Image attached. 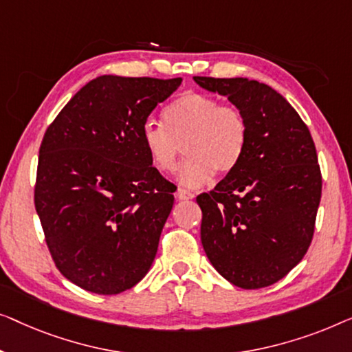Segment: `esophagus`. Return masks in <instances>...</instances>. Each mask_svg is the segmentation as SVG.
Instances as JSON below:
<instances>
[{"label": "esophagus", "mask_w": 352, "mask_h": 352, "mask_svg": "<svg viewBox=\"0 0 352 352\" xmlns=\"http://www.w3.org/2000/svg\"><path fill=\"white\" fill-rule=\"evenodd\" d=\"M175 196H177L178 201H190V199H192V197H195V195H192L191 191L185 190V188H178Z\"/></svg>", "instance_id": "obj_1"}]
</instances>
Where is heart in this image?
<instances>
[{
  "label": "heart",
  "mask_w": 352,
  "mask_h": 352,
  "mask_svg": "<svg viewBox=\"0 0 352 352\" xmlns=\"http://www.w3.org/2000/svg\"><path fill=\"white\" fill-rule=\"evenodd\" d=\"M140 140L160 172L175 169L183 145L188 160L177 178L195 188L209 182L214 172L230 175L237 169L249 143V124L239 108L207 94L188 92L162 110V124H143Z\"/></svg>",
  "instance_id": "1"
}]
</instances>
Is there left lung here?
Instances as JSON below:
<instances>
[{
	"mask_svg": "<svg viewBox=\"0 0 352 352\" xmlns=\"http://www.w3.org/2000/svg\"><path fill=\"white\" fill-rule=\"evenodd\" d=\"M226 96L249 124L245 155L214 190L196 197L201 241L214 268L241 289H263L290 273L313 241L322 175L308 126L263 82L195 76Z\"/></svg>",
	"mask_w": 352,
	"mask_h": 352,
	"instance_id": "obj_1",
	"label": "left lung"
}]
</instances>
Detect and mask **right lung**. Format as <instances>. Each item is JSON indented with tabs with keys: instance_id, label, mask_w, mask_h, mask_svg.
I'll return each instance as SVG.
<instances>
[{
	"instance_id": "right-lung-1",
	"label": "right lung",
	"mask_w": 352,
	"mask_h": 352,
	"mask_svg": "<svg viewBox=\"0 0 352 352\" xmlns=\"http://www.w3.org/2000/svg\"><path fill=\"white\" fill-rule=\"evenodd\" d=\"M180 82L98 76L46 129L34 209L57 270L84 290L121 294L151 268L174 183L153 167L140 132Z\"/></svg>"
}]
</instances>
